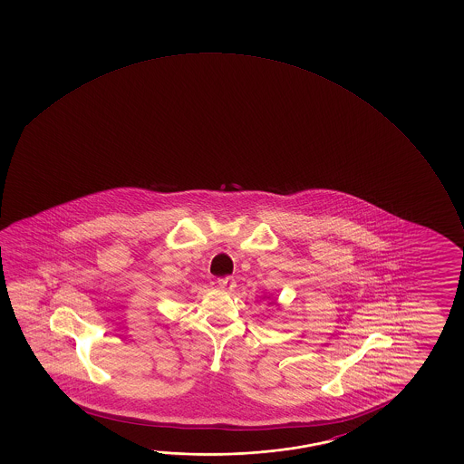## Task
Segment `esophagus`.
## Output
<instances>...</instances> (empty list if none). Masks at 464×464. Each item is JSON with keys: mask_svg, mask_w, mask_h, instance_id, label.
Returning a JSON list of instances; mask_svg holds the SVG:
<instances>
[{"mask_svg": "<svg viewBox=\"0 0 464 464\" xmlns=\"http://www.w3.org/2000/svg\"><path fill=\"white\" fill-rule=\"evenodd\" d=\"M218 283V286H220L223 291H231V289L235 288L236 281L231 278V276H225V278H218L217 280Z\"/></svg>", "mask_w": 464, "mask_h": 464, "instance_id": "34e87169", "label": "esophagus"}]
</instances>
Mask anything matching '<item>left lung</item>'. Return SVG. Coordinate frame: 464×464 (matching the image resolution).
I'll list each match as a JSON object with an SVG mask.
<instances>
[{
    "mask_svg": "<svg viewBox=\"0 0 464 464\" xmlns=\"http://www.w3.org/2000/svg\"><path fill=\"white\" fill-rule=\"evenodd\" d=\"M268 304H272V303H268ZM274 304L278 305V304H276V301H274ZM278 307H280V305H278Z\"/></svg>",
    "mask_w": 464,
    "mask_h": 464,
    "instance_id": "left-lung-1",
    "label": "left lung"
}]
</instances>
